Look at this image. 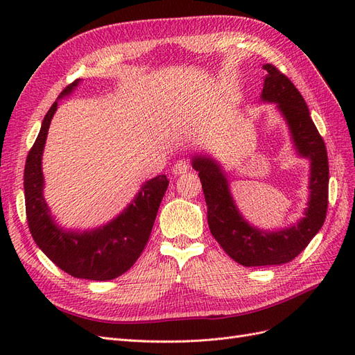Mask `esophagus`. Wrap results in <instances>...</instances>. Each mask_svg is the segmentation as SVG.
I'll list each match as a JSON object with an SVG mask.
<instances>
[{"label": "esophagus", "instance_id": "obj_1", "mask_svg": "<svg viewBox=\"0 0 355 355\" xmlns=\"http://www.w3.org/2000/svg\"><path fill=\"white\" fill-rule=\"evenodd\" d=\"M188 170H189V166H188L187 161H182V159H180V161H178V163L173 166V173H175L176 176L187 173Z\"/></svg>", "mask_w": 355, "mask_h": 355}]
</instances>
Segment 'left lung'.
I'll return each mask as SVG.
<instances>
[{"mask_svg": "<svg viewBox=\"0 0 355 355\" xmlns=\"http://www.w3.org/2000/svg\"><path fill=\"white\" fill-rule=\"evenodd\" d=\"M266 77L261 99L275 103L288 124L300 157L309 158V201L304 218L280 231L254 228L239 211L231 196L227 175L218 161L206 155L192 157L207 204L210 232L235 262L244 266L282 265L293 261L315 237L326 219L329 204V159L302 94L271 63L263 65Z\"/></svg>", "mask_w": 355, "mask_h": 355, "instance_id": "1", "label": "left lung"}]
</instances>
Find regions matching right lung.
Returning a JSON list of instances; mask_svg holds the SVG:
<instances>
[{
  "label": "right lung",
  "instance_id": "add662e5",
  "mask_svg": "<svg viewBox=\"0 0 355 355\" xmlns=\"http://www.w3.org/2000/svg\"><path fill=\"white\" fill-rule=\"evenodd\" d=\"M78 83L80 80H75L69 84L59 99L72 93ZM56 110L58 102L46 114L37 141L26 157L24 188L28 227L37 245L62 271L85 280H112L130 270L144 252L168 179L159 175L145 182L127 209L103 227L83 232L58 227L42 196L44 176L41 168L49 127Z\"/></svg>",
  "mask_w": 355,
  "mask_h": 355
}]
</instances>
